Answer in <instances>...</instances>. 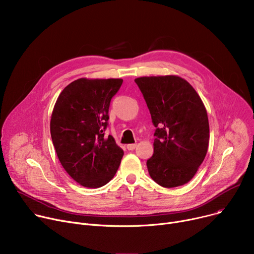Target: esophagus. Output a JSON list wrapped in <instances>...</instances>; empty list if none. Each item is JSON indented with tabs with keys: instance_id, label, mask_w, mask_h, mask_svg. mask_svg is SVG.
Listing matches in <instances>:
<instances>
[{
	"instance_id": "34e87169",
	"label": "esophagus",
	"mask_w": 254,
	"mask_h": 254,
	"mask_svg": "<svg viewBox=\"0 0 254 254\" xmlns=\"http://www.w3.org/2000/svg\"><path fill=\"white\" fill-rule=\"evenodd\" d=\"M136 147V143H131V144H127V148L129 151H133L134 148Z\"/></svg>"
}]
</instances>
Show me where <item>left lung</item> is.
<instances>
[{"mask_svg": "<svg viewBox=\"0 0 254 254\" xmlns=\"http://www.w3.org/2000/svg\"><path fill=\"white\" fill-rule=\"evenodd\" d=\"M156 127L154 154L146 161L148 173L164 188L189 183L205 159L209 123L204 104L189 82L177 76L134 80Z\"/></svg>", "mask_w": 254, "mask_h": 254, "instance_id": "1", "label": "left lung"}]
</instances>
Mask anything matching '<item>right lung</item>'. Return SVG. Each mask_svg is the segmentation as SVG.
Returning a JSON list of instances; mask_svg holds the SVG:
<instances>
[{
    "label": "right lung",
    "mask_w": 254,
    "mask_h": 254,
    "mask_svg": "<svg viewBox=\"0 0 254 254\" xmlns=\"http://www.w3.org/2000/svg\"><path fill=\"white\" fill-rule=\"evenodd\" d=\"M122 79H79L67 85L54 106L50 132L57 157L73 181L100 188L116 174L124 152L104 136L109 109Z\"/></svg>",
    "instance_id": "1"
}]
</instances>
